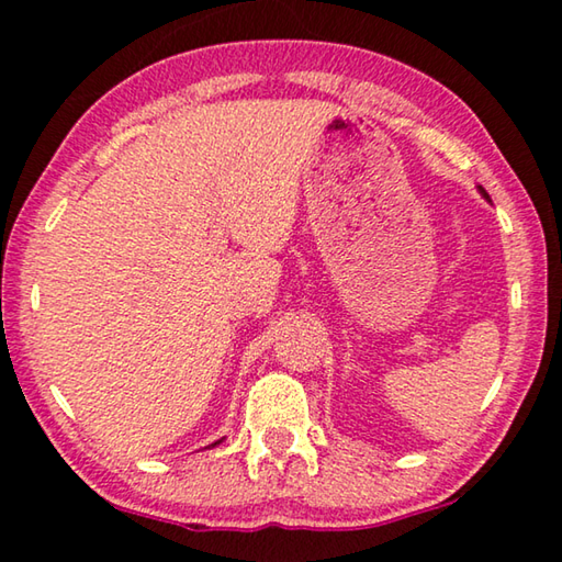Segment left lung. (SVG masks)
<instances>
[{
    "label": "left lung",
    "instance_id": "1",
    "mask_svg": "<svg viewBox=\"0 0 562 562\" xmlns=\"http://www.w3.org/2000/svg\"><path fill=\"white\" fill-rule=\"evenodd\" d=\"M475 188H479V193H481V195H483V198H486V201H488V203H491V195H488V193H486V188H483V186H475Z\"/></svg>",
    "mask_w": 562,
    "mask_h": 562
}]
</instances>
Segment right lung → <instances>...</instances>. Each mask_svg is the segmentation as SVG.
Listing matches in <instances>:
<instances>
[{"mask_svg":"<svg viewBox=\"0 0 562 562\" xmlns=\"http://www.w3.org/2000/svg\"><path fill=\"white\" fill-rule=\"evenodd\" d=\"M217 443H223V439H221V441H215V443H211V446H207V449H213V446H217Z\"/></svg>","mask_w":562,"mask_h":562,"instance_id":"add662e5","label":"right lung"}]
</instances>
